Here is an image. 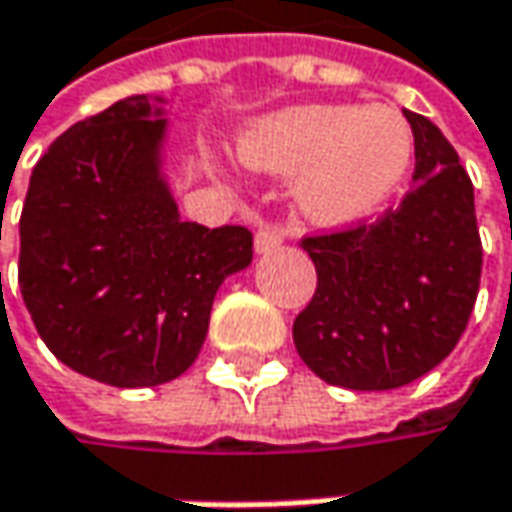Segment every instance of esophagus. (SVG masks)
<instances>
[{
  "label": "esophagus",
  "mask_w": 512,
  "mask_h": 512,
  "mask_svg": "<svg viewBox=\"0 0 512 512\" xmlns=\"http://www.w3.org/2000/svg\"><path fill=\"white\" fill-rule=\"evenodd\" d=\"M282 239H285V233H282L279 224H262L259 233H256V250H259V253H270L273 247L282 244Z\"/></svg>",
  "instance_id": "34e87169"
}]
</instances>
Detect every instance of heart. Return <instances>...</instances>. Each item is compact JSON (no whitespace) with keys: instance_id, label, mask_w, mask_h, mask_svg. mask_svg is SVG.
I'll use <instances>...</instances> for the list:
<instances>
[{"instance_id":"1","label":"heart","mask_w":512,"mask_h":512,"mask_svg":"<svg viewBox=\"0 0 512 512\" xmlns=\"http://www.w3.org/2000/svg\"><path fill=\"white\" fill-rule=\"evenodd\" d=\"M412 155V129L389 106H296L239 138L247 167L296 175V201L322 227L374 216L406 181Z\"/></svg>"}]
</instances>
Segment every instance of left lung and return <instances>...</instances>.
Wrapping results in <instances>:
<instances>
[{"label":"left lung","instance_id":"1","mask_svg":"<svg viewBox=\"0 0 512 512\" xmlns=\"http://www.w3.org/2000/svg\"><path fill=\"white\" fill-rule=\"evenodd\" d=\"M415 135V187L377 221L305 236L317 291L294 320L305 366L354 392L397 389L458 345L481 282L473 181L429 117Z\"/></svg>","mask_w":512,"mask_h":512}]
</instances>
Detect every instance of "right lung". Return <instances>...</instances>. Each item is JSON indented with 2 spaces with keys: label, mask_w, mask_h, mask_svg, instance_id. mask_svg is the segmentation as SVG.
Returning <instances> with one entry per match:
<instances>
[{
  "label": "right lung",
  "mask_w": 512,
  "mask_h": 512,
  "mask_svg": "<svg viewBox=\"0 0 512 512\" xmlns=\"http://www.w3.org/2000/svg\"><path fill=\"white\" fill-rule=\"evenodd\" d=\"M164 132L146 94L74 123L37 161L19 218V291L42 343L117 389L190 369L221 282L253 259L247 227L181 221Z\"/></svg>",
  "instance_id": "1"
}]
</instances>
